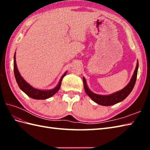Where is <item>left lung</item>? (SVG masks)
<instances>
[{"label":"left lung","mask_w":150,"mask_h":150,"mask_svg":"<svg viewBox=\"0 0 150 150\" xmlns=\"http://www.w3.org/2000/svg\"><path fill=\"white\" fill-rule=\"evenodd\" d=\"M138 68L139 62H137L134 73H133L131 81H130L128 84L125 88H123L122 90L117 91L116 93H114L110 95H100L91 92L88 89L86 82L84 77H83V83L86 93L94 102L100 105H103V106H111V105H114L119 103V102L122 101L128 96L129 94L132 92L133 87H134L137 79V76Z\"/></svg>","instance_id":"obj_1"}]
</instances>
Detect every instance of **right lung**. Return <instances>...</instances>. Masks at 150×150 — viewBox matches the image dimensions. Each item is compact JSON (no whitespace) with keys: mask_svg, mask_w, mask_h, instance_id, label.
Here are the masks:
<instances>
[{"mask_svg":"<svg viewBox=\"0 0 150 150\" xmlns=\"http://www.w3.org/2000/svg\"><path fill=\"white\" fill-rule=\"evenodd\" d=\"M13 69H14V74H15V77L16 79V81H17V84L18 85L19 88H20L21 90L23 91L25 93H26L28 96L30 97L34 98V99H46V98H48L53 96V95H55L57 91L59 90L60 88V86H61V82L63 77H64L66 74V72L62 75L60 80V82L59 84L57 85V86L53 90H37V89L33 88L32 86L28 84L27 82L25 81L23 78H22L20 73H19L17 64H16V60H15V53L14 55V63H13Z\"/></svg>","mask_w":150,"mask_h":150,"instance_id":"right-lung-1","label":"right lung"}]
</instances>
